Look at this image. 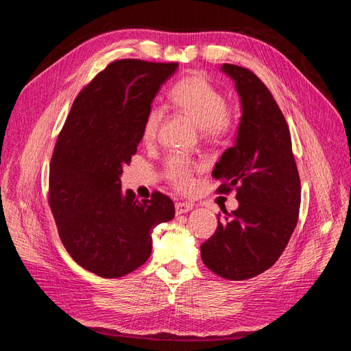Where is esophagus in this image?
<instances>
[{
    "label": "esophagus",
    "instance_id": "1",
    "mask_svg": "<svg viewBox=\"0 0 351 351\" xmlns=\"http://www.w3.org/2000/svg\"><path fill=\"white\" fill-rule=\"evenodd\" d=\"M192 209H193V205L187 204V202H177V204H176V212L178 215L186 214V212L192 210Z\"/></svg>",
    "mask_w": 351,
    "mask_h": 351
}]
</instances>
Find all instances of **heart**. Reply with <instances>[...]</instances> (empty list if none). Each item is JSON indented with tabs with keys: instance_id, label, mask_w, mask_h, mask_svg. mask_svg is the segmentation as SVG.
Instances as JSON below:
<instances>
[{
	"instance_id": "obj_1",
	"label": "heart",
	"mask_w": 351,
	"mask_h": 351,
	"mask_svg": "<svg viewBox=\"0 0 351 351\" xmlns=\"http://www.w3.org/2000/svg\"><path fill=\"white\" fill-rule=\"evenodd\" d=\"M169 101L208 137L226 136L236 124L234 110L228 107L222 92L202 73L180 79L169 90ZM161 120V108L151 107L146 111L142 125L143 141H154ZM165 176L176 187L189 189L193 184V165L184 156L173 155L165 162Z\"/></svg>"
}]
</instances>
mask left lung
Here are the masks:
<instances>
[{
    "mask_svg": "<svg viewBox=\"0 0 351 351\" xmlns=\"http://www.w3.org/2000/svg\"><path fill=\"white\" fill-rule=\"evenodd\" d=\"M236 82L241 120L236 143L221 155L212 176L219 193L236 189L239 208L200 246L206 268L231 281L249 280L278 261L297 226L300 177L284 115L263 82L253 71L222 64Z\"/></svg>",
    "mask_w": 351,
    "mask_h": 351,
    "instance_id": "left-lung-1",
    "label": "left lung"
}]
</instances>
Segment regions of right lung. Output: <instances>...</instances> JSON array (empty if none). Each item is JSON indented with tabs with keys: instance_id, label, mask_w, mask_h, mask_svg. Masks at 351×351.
<instances>
[{
	"instance_id": "right-lung-1",
	"label": "right lung",
	"mask_w": 351,
	"mask_h": 351,
	"mask_svg": "<svg viewBox=\"0 0 351 351\" xmlns=\"http://www.w3.org/2000/svg\"><path fill=\"white\" fill-rule=\"evenodd\" d=\"M178 62L119 60L74 99L49 164L48 202L74 262L102 278L137 269L152 252L154 228L174 204L154 192L139 200L120 176L142 141L146 111Z\"/></svg>"
}]
</instances>
